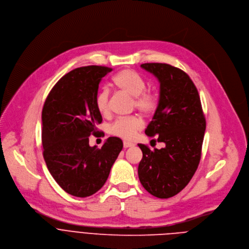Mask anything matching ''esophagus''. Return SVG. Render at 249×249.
Here are the masks:
<instances>
[{
    "label": "esophagus",
    "instance_id": "obj_1",
    "mask_svg": "<svg viewBox=\"0 0 249 249\" xmlns=\"http://www.w3.org/2000/svg\"><path fill=\"white\" fill-rule=\"evenodd\" d=\"M123 145H124V147H125V148H127V147H132V146H134V145H135V143H134V142H131L124 141Z\"/></svg>",
    "mask_w": 249,
    "mask_h": 249
}]
</instances>
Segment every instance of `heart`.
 Listing matches in <instances>:
<instances>
[{"label":"heart","mask_w":249,"mask_h":249,"mask_svg":"<svg viewBox=\"0 0 249 249\" xmlns=\"http://www.w3.org/2000/svg\"><path fill=\"white\" fill-rule=\"evenodd\" d=\"M115 87L122 93L133 97L132 105L143 114H150L155 111L158 106V97L150 89H145L144 79L132 69H124L113 77ZM109 93L103 89L96 97L98 110L106 115L108 113ZM143 127V120L138 115H132L115 120L110 128V134L125 140H132Z\"/></svg>","instance_id":"obj_1"}]
</instances>
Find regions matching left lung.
Returning a JSON list of instances; mask_svg holds the SVG:
<instances>
[{
	"mask_svg": "<svg viewBox=\"0 0 249 249\" xmlns=\"http://www.w3.org/2000/svg\"><path fill=\"white\" fill-rule=\"evenodd\" d=\"M160 83V96L152 120L145 129L164 147L151 150L139 143L142 158L138 174L142 187L158 198L179 194L195 175L201 157L206 128L197 89L190 76L167 63H142Z\"/></svg>",
	"mask_w": 249,
	"mask_h": 249,
	"instance_id": "1",
	"label": "left lung"
}]
</instances>
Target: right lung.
Wrapping results in <instances>:
<instances>
[{
    "label": "right lung",
    "mask_w": 249,
    "mask_h": 249,
    "mask_svg": "<svg viewBox=\"0 0 249 249\" xmlns=\"http://www.w3.org/2000/svg\"><path fill=\"white\" fill-rule=\"evenodd\" d=\"M112 68L78 67L62 76L49 93L42 110L43 155L60 188L77 197H87L107 182L123 142L110 137L102 148L89 145L103 117L96 97L103 77Z\"/></svg>",
    "instance_id": "obj_1"
}]
</instances>
